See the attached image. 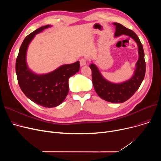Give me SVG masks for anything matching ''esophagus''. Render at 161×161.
<instances>
[{"mask_svg":"<svg viewBox=\"0 0 161 161\" xmlns=\"http://www.w3.org/2000/svg\"><path fill=\"white\" fill-rule=\"evenodd\" d=\"M80 65L82 66H84L86 64V59L84 58H81L80 60Z\"/></svg>","mask_w":161,"mask_h":161,"instance_id":"esophagus-1","label":"esophagus"}]
</instances>
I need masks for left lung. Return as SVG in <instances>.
Segmentation results:
<instances>
[{"label":"left lung","instance_id":"obj_1","mask_svg":"<svg viewBox=\"0 0 161 161\" xmlns=\"http://www.w3.org/2000/svg\"><path fill=\"white\" fill-rule=\"evenodd\" d=\"M114 25L116 29L115 36L127 35L134 39L138 44L139 58L134 75L125 82L113 83L103 78L96 65L91 64L89 67L92 71V84L97 95L108 102L122 103L129 99L140 87L146 74V62L143 46L136 34L119 23H114Z\"/></svg>","mask_w":161,"mask_h":161}]
</instances>
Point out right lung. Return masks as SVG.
I'll use <instances>...</instances> for the list:
<instances>
[{"mask_svg":"<svg viewBox=\"0 0 161 161\" xmlns=\"http://www.w3.org/2000/svg\"><path fill=\"white\" fill-rule=\"evenodd\" d=\"M50 27H41L24 39L15 63V72L19 86L32 102L46 108H53L61 104L69 93V80L80 70V61L64 64L55 70L42 75L31 72L26 63L29 44L36 34Z\"/></svg>","mask_w":161,"mask_h":161,"instance_id":"add662e5","label":"right lung"}]
</instances>
